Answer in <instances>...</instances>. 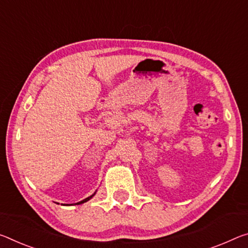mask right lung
Masks as SVG:
<instances>
[{"mask_svg": "<svg viewBox=\"0 0 248 248\" xmlns=\"http://www.w3.org/2000/svg\"><path fill=\"white\" fill-rule=\"evenodd\" d=\"M93 194L92 196H89V198H87V199H85V200H82V201H80V202H78L77 204H81V203H85V202H87V201H88V200H90V199H92V198H93Z\"/></svg>", "mask_w": 248, "mask_h": 248, "instance_id": "1", "label": "right lung"}]
</instances>
